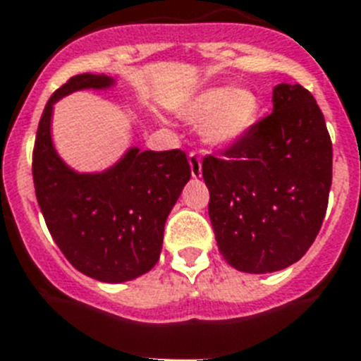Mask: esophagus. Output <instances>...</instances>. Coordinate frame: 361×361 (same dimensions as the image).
I'll return each mask as SVG.
<instances>
[{"instance_id":"esophagus-1","label":"esophagus","mask_w":361,"mask_h":361,"mask_svg":"<svg viewBox=\"0 0 361 361\" xmlns=\"http://www.w3.org/2000/svg\"><path fill=\"white\" fill-rule=\"evenodd\" d=\"M189 165H190V174H192L194 178L202 176V156H200V152H196V150L190 152Z\"/></svg>"}]
</instances>
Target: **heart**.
Listing matches in <instances>:
<instances>
[{
    "mask_svg": "<svg viewBox=\"0 0 361 361\" xmlns=\"http://www.w3.org/2000/svg\"><path fill=\"white\" fill-rule=\"evenodd\" d=\"M258 99L243 89L212 87L198 92L185 103L181 116L187 121H203V137L211 145L236 142L255 123Z\"/></svg>",
    "mask_w": 361,
    "mask_h": 361,
    "instance_id": "1",
    "label": "heart"
}]
</instances>
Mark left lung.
Instances as JSON below:
<instances>
[{"label": "left lung", "instance_id": "1", "mask_svg": "<svg viewBox=\"0 0 361 361\" xmlns=\"http://www.w3.org/2000/svg\"><path fill=\"white\" fill-rule=\"evenodd\" d=\"M205 156L202 174L218 249L241 272L281 271L319 233L332 183V143L314 96L280 83L272 112L233 145Z\"/></svg>", "mask_w": 361, "mask_h": 361}]
</instances>
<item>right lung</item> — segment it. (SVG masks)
<instances>
[{
    "label": "right lung",
    "mask_w": 361,
    "mask_h": 361,
    "mask_svg": "<svg viewBox=\"0 0 361 361\" xmlns=\"http://www.w3.org/2000/svg\"><path fill=\"white\" fill-rule=\"evenodd\" d=\"M105 74H78L47 102L32 154L36 198L45 224L72 267L105 283L134 280L159 259L169 212L190 180L183 150H127L103 172L80 174L59 158L50 136L59 98L83 89H109Z\"/></svg>",
    "instance_id": "obj_1"
}]
</instances>
